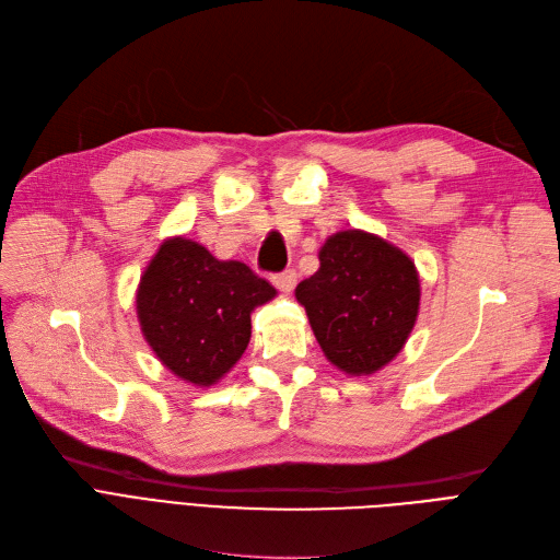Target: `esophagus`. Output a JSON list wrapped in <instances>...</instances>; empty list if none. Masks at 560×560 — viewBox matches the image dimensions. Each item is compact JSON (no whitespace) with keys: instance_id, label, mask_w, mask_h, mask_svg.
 Wrapping results in <instances>:
<instances>
[{"instance_id":"1","label":"esophagus","mask_w":560,"mask_h":560,"mask_svg":"<svg viewBox=\"0 0 560 560\" xmlns=\"http://www.w3.org/2000/svg\"><path fill=\"white\" fill-rule=\"evenodd\" d=\"M296 280H299V276H296V271H294V269H289V271H282V273L271 276V282H273L280 291H284V294H289V291L296 287Z\"/></svg>"}]
</instances>
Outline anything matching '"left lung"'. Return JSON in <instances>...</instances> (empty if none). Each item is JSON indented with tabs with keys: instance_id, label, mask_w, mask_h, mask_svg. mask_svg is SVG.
<instances>
[{
	"instance_id": "8db88e82",
	"label": "left lung",
	"mask_w": 560,
	"mask_h": 560,
	"mask_svg": "<svg viewBox=\"0 0 560 560\" xmlns=\"http://www.w3.org/2000/svg\"><path fill=\"white\" fill-rule=\"evenodd\" d=\"M318 261V271L296 287L318 346L343 374H376L415 328L421 296L415 261L362 230L328 236Z\"/></svg>"
}]
</instances>
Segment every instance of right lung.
Returning <instances> with one entry per match:
<instances>
[{"label": "right lung", "instance_id": "right-lung-1", "mask_svg": "<svg viewBox=\"0 0 560 560\" xmlns=\"http://www.w3.org/2000/svg\"><path fill=\"white\" fill-rule=\"evenodd\" d=\"M278 291L246 264L217 259L186 236L159 246L141 276L137 314L145 341L186 383H219L250 341V312Z\"/></svg>", "mask_w": 560, "mask_h": 560}]
</instances>
